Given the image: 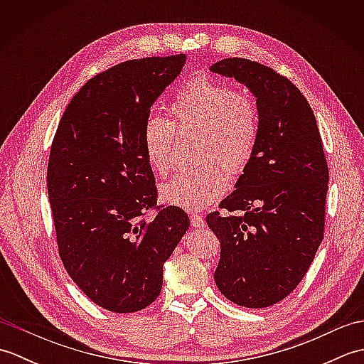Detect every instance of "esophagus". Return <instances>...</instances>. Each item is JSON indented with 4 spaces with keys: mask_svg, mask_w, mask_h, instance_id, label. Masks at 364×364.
<instances>
[{
    "mask_svg": "<svg viewBox=\"0 0 364 364\" xmlns=\"http://www.w3.org/2000/svg\"><path fill=\"white\" fill-rule=\"evenodd\" d=\"M191 225L194 227V228H203L205 227V220H203V218L202 215H198V214H192L191 215Z\"/></svg>",
    "mask_w": 364,
    "mask_h": 364,
    "instance_id": "1",
    "label": "esophagus"
}]
</instances>
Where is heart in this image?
Instances as JSON below:
<instances>
[{
	"mask_svg": "<svg viewBox=\"0 0 364 364\" xmlns=\"http://www.w3.org/2000/svg\"><path fill=\"white\" fill-rule=\"evenodd\" d=\"M172 122L149 117L142 129V149L150 167L167 175L173 166L175 129L200 131L198 166L183 170L161 184L162 202L183 210H202L227 189L230 172L239 173L249 166L259 134L258 107L253 100L227 84L197 78L168 106Z\"/></svg>",
	"mask_w": 364,
	"mask_h": 364,
	"instance_id": "heart-1",
	"label": "heart"
}]
</instances>
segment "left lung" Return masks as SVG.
Instances as JSON below:
<instances>
[{
  "label": "left lung",
  "instance_id": "1",
  "mask_svg": "<svg viewBox=\"0 0 364 364\" xmlns=\"http://www.w3.org/2000/svg\"><path fill=\"white\" fill-rule=\"evenodd\" d=\"M210 70L242 82L259 115L253 158L219 205L225 213L206 215L220 242L214 280L233 304L266 308L297 288L323 239L328 167L322 139L306 98L270 67L228 58Z\"/></svg>",
  "mask_w": 364,
  "mask_h": 364
}]
</instances>
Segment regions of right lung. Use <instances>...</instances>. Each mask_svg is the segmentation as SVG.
Returning <instances> with one entry per match:
<instances>
[{
  "instance_id": "1",
  "label": "right lung",
  "mask_w": 364,
  "mask_h": 364,
  "mask_svg": "<svg viewBox=\"0 0 364 364\" xmlns=\"http://www.w3.org/2000/svg\"><path fill=\"white\" fill-rule=\"evenodd\" d=\"M186 54L133 59L98 73L65 107L46 181L59 257L86 296L114 313L153 304L162 266L189 228L178 206H156L142 149L150 107ZM156 209L151 221L143 215Z\"/></svg>"
}]
</instances>
